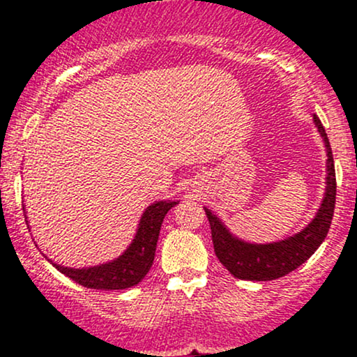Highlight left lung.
Masks as SVG:
<instances>
[{"mask_svg":"<svg viewBox=\"0 0 357 357\" xmlns=\"http://www.w3.org/2000/svg\"><path fill=\"white\" fill-rule=\"evenodd\" d=\"M314 124L321 134L327 153L326 192H324L317 213L304 230L297 231L292 236H287L284 240L272 241V243H252V241H245L233 235L215 213L204 208L211 227V238L216 257L233 277L240 278V280L255 282L275 280V278L284 277L309 260L327 236L335 206L334 158L326 129L317 116H314Z\"/></svg>","mask_w":357,"mask_h":357,"instance_id":"left-lung-1","label":"left lung"}]
</instances>
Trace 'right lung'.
I'll return each instance as SVG.
<instances>
[{"instance_id": "1", "label": "right lung", "mask_w": 357, "mask_h": 357, "mask_svg": "<svg viewBox=\"0 0 357 357\" xmlns=\"http://www.w3.org/2000/svg\"><path fill=\"white\" fill-rule=\"evenodd\" d=\"M179 202H154L146 208L139 220V227L134 235V240L122 255L105 264L93 265V267L72 268L55 264L48 258V261L60 270L63 275L72 278L77 284L97 290H122L137 285L149 272L154 261L155 245H158L159 231L167 211L176 206ZM24 210V208H23ZM24 220L28 225V216L24 213Z\"/></svg>"}]
</instances>
